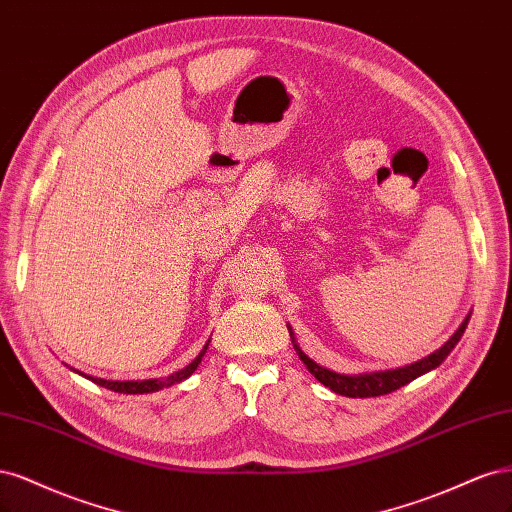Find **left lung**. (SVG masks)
Listing matches in <instances>:
<instances>
[{"mask_svg":"<svg viewBox=\"0 0 512 512\" xmlns=\"http://www.w3.org/2000/svg\"><path fill=\"white\" fill-rule=\"evenodd\" d=\"M470 315H472V312H468L466 319L461 321V325L455 329L453 336L447 342H444L440 349H436L434 353H430L427 357L415 361V364H408V366L395 368V370H378V372H361V374H340V372H334V370L319 366L315 359H310L300 349L298 340H295V336H293L291 325H287V327H289V336H291V342H293V349L298 351L300 359L304 361V366L308 368L310 374H315V378H317L319 383H323L325 387H329L334 393L346 395V398H376V395L391 393L395 389L408 385L410 381H415V378L423 376L425 372L438 368L442 361L451 355V351L455 349V344L461 340V336H464L466 327H468V321H470Z\"/></svg>","mask_w":512,"mask_h":512,"instance_id":"1","label":"left lung"}]
</instances>
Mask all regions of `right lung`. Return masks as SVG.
<instances>
[{"mask_svg": "<svg viewBox=\"0 0 512 512\" xmlns=\"http://www.w3.org/2000/svg\"><path fill=\"white\" fill-rule=\"evenodd\" d=\"M208 344H210V340H206V344L202 346L200 355H197L189 366H185L183 370H178V372H174V374H170V376H166V378H148V381H106V378H97V376H91V374H82V372H78V370H74V368H70V370L78 372L80 376L89 378V381L95 383V385L106 387V389L117 391V393H129V395H136V393H153V391L166 389V387H172V385H178V383L187 381V378L197 370V366L202 364V357H204L206 351H208Z\"/></svg>", "mask_w": 512, "mask_h": 512, "instance_id": "1", "label": "right lung"}]
</instances>
